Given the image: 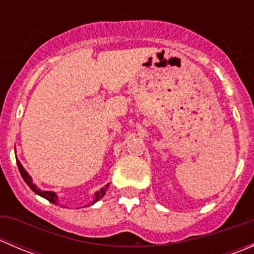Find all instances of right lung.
<instances>
[{"instance_id": "obj_1", "label": "right lung", "mask_w": 254, "mask_h": 254, "mask_svg": "<svg viewBox=\"0 0 254 254\" xmlns=\"http://www.w3.org/2000/svg\"><path fill=\"white\" fill-rule=\"evenodd\" d=\"M17 165H18V168H19L20 175H22V178L24 179V182H25V183L28 184V187H29V188L32 189V190L34 191L35 194H38V195L43 196V198H45V199H47V200L50 201V203H53V204H58V195H56V194L54 193V191L42 190V189L38 188V187L35 186L34 183H33L32 177H30L29 175H28V172H27V171L24 170V168H23V166L20 165V162H19V161H18V160H17ZM108 187H109V184H107V186L104 187V188H102L101 190H98V191H97L96 194H94V200L92 201L91 205H92V204L97 203V201H98L99 199L103 198L104 194H106V191H107V189H108Z\"/></svg>"}]
</instances>
